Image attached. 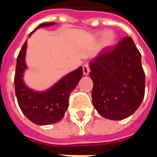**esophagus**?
I'll return each mask as SVG.
<instances>
[{"label":"esophagus","instance_id":"34e87169","mask_svg":"<svg viewBox=\"0 0 157 157\" xmlns=\"http://www.w3.org/2000/svg\"><path fill=\"white\" fill-rule=\"evenodd\" d=\"M82 69H83V74L85 75H88L90 72V66H89L88 63H85L82 65Z\"/></svg>","mask_w":157,"mask_h":157}]
</instances>
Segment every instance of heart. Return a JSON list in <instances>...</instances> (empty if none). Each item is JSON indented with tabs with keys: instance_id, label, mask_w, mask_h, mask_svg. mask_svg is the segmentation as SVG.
<instances>
[{
	"instance_id": "heart-1",
	"label": "heart",
	"mask_w": 157,
	"mask_h": 157,
	"mask_svg": "<svg viewBox=\"0 0 157 157\" xmlns=\"http://www.w3.org/2000/svg\"><path fill=\"white\" fill-rule=\"evenodd\" d=\"M115 42L116 34L113 31H108L104 33L103 38H102V45L104 47H111L115 44Z\"/></svg>"
}]
</instances>
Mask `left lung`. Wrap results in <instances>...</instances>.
Wrapping results in <instances>:
<instances>
[{
  "mask_svg": "<svg viewBox=\"0 0 157 157\" xmlns=\"http://www.w3.org/2000/svg\"><path fill=\"white\" fill-rule=\"evenodd\" d=\"M92 103L100 115L121 120L133 114L145 96L141 55L130 37L106 47L90 64Z\"/></svg>",
  "mask_w": 157,
  "mask_h": 157,
  "instance_id": "8db88e82",
  "label": "left lung"
}]
</instances>
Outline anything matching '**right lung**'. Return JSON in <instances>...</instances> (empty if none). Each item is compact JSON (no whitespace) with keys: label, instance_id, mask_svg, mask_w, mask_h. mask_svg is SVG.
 Here are the masks:
<instances>
[{"label":"right lung","instance_id":"1","mask_svg":"<svg viewBox=\"0 0 157 157\" xmlns=\"http://www.w3.org/2000/svg\"><path fill=\"white\" fill-rule=\"evenodd\" d=\"M54 24V22H44L38 26L36 29ZM26 48L27 41L22 45L17 58L14 84L18 105L23 114L36 124H55L65 115L69 105L70 94L83 75L82 67H79L77 70L69 73L48 91L36 92L28 88L22 81L23 71L27 68L25 63Z\"/></svg>","mask_w":157,"mask_h":157}]
</instances>
